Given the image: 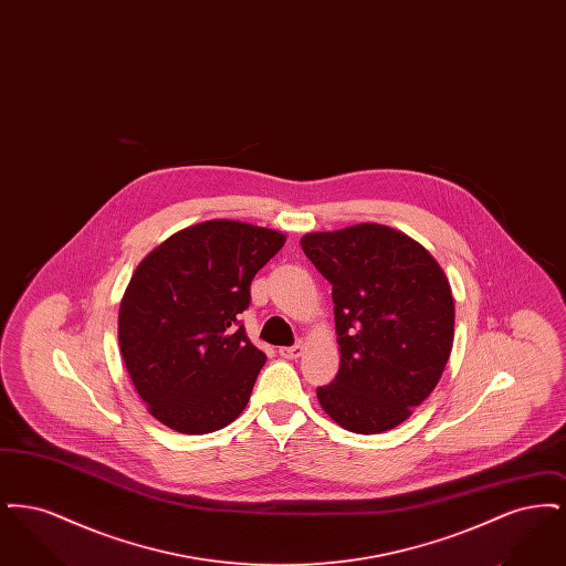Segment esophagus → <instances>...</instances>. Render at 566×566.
Masks as SVG:
<instances>
[{
	"label": "esophagus",
	"instance_id": "obj_1",
	"mask_svg": "<svg viewBox=\"0 0 566 566\" xmlns=\"http://www.w3.org/2000/svg\"><path fill=\"white\" fill-rule=\"evenodd\" d=\"M303 352H305V344H303V342H298V344L291 346V348H280V356H282V358L293 360V358H298Z\"/></svg>",
	"mask_w": 566,
	"mask_h": 566
}]
</instances>
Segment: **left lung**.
I'll return each instance as SVG.
<instances>
[{"label": "left lung", "mask_w": 566, "mask_h": 566, "mask_svg": "<svg viewBox=\"0 0 566 566\" xmlns=\"http://www.w3.org/2000/svg\"><path fill=\"white\" fill-rule=\"evenodd\" d=\"M333 284L339 371L316 390L346 431H390L429 399L454 344V296L431 252L403 231L360 222L301 238Z\"/></svg>", "instance_id": "obj_1"}]
</instances>
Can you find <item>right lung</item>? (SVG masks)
<instances>
[{
  "instance_id": "1",
  "label": "right lung",
  "mask_w": 566,
  "mask_h": 566,
  "mask_svg": "<svg viewBox=\"0 0 566 566\" xmlns=\"http://www.w3.org/2000/svg\"><path fill=\"white\" fill-rule=\"evenodd\" d=\"M286 235L216 218L148 252L118 307V348L153 418L185 434L231 424L250 401L268 356L238 316L250 282Z\"/></svg>"
}]
</instances>
